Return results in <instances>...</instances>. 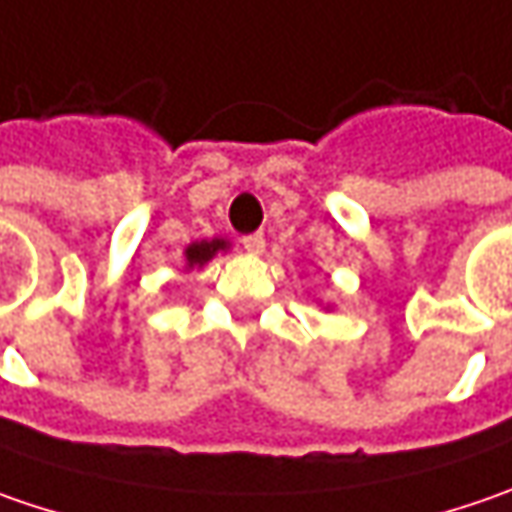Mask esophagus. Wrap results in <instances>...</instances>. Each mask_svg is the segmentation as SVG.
I'll return each mask as SVG.
<instances>
[{"instance_id": "esophagus-1", "label": "esophagus", "mask_w": 512, "mask_h": 512, "mask_svg": "<svg viewBox=\"0 0 512 512\" xmlns=\"http://www.w3.org/2000/svg\"><path fill=\"white\" fill-rule=\"evenodd\" d=\"M240 243H243V249H246L249 255H260V252L266 249V237H263L260 232L243 234V240H240Z\"/></svg>"}]
</instances>
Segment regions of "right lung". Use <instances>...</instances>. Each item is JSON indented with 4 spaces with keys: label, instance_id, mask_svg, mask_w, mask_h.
I'll return each instance as SVG.
<instances>
[{
    "label": "right lung",
    "instance_id": "1",
    "mask_svg": "<svg viewBox=\"0 0 512 512\" xmlns=\"http://www.w3.org/2000/svg\"><path fill=\"white\" fill-rule=\"evenodd\" d=\"M226 249V240H203V243H191L186 249V260L189 266H203L206 260H212L214 252Z\"/></svg>",
    "mask_w": 512,
    "mask_h": 512
}]
</instances>
